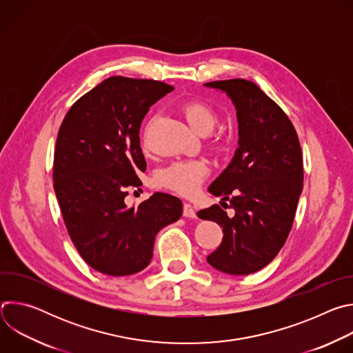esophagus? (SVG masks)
<instances>
[{"mask_svg": "<svg viewBox=\"0 0 353 353\" xmlns=\"http://www.w3.org/2000/svg\"><path fill=\"white\" fill-rule=\"evenodd\" d=\"M183 215L187 216V218H195V211H194V208L190 204L184 203L183 204Z\"/></svg>", "mask_w": 353, "mask_h": 353, "instance_id": "34e87169", "label": "esophagus"}]
</instances>
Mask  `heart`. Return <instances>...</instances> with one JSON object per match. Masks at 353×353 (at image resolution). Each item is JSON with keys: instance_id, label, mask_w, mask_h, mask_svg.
I'll list each match as a JSON object with an SVG mask.
<instances>
[{"instance_id": "obj_1", "label": "heart", "mask_w": 353, "mask_h": 353, "mask_svg": "<svg viewBox=\"0 0 353 353\" xmlns=\"http://www.w3.org/2000/svg\"><path fill=\"white\" fill-rule=\"evenodd\" d=\"M183 112L190 125L199 134L210 132L218 120L212 106L199 99L187 100L183 105ZM208 174L210 166L204 161H177L161 169L155 177V183L158 187L188 196L199 190Z\"/></svg>"}]
</instances>
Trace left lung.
I'll list each match as a JSON object with an SVG mask.
<instances>
[{
  "mask_svg": "<svg viewBox=\"0 0 353 353\" xmlns=\"http://www.w3.org/2000/svg\"><path fill=\"white\" fill-rule=\"evenodd\" d=\"M207 86L230 96L239 120L234 158L208 188L235 214L229 217L218 204L198 212L223 232L207 261L222 272L248 275L268 265L290 233L303 190V154L290 119L254 82L233 78Z\"/></svg>",
  "mask_w": 353,
  "mask_h": 353,
  "instance_id": "1",
  "label": "left lung"
}]
</instances>
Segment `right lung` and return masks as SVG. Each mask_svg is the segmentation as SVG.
Instances as JSON below:
<instances>
[{
	"instance_id": "add662e5",
	"label": "right lung",
	"mask_w": 353,
	"mask_h": 353,
	"mask_svg": "<svg viewBox=\"0 0 353 353\" xmlns=\"http://www.w3.org/2000/svg\"><path fill=\"white\" fill-rule=\"evenodd\" d=\"M174 88L161 81L110 77L81 96L57 135L53 183L67 232L83 261L110 275L150 263L158 232L181 216V201L155 192L127 208L128 187L146 162L139 127L149 108Z\"/></svg>"
}]
</instances>
